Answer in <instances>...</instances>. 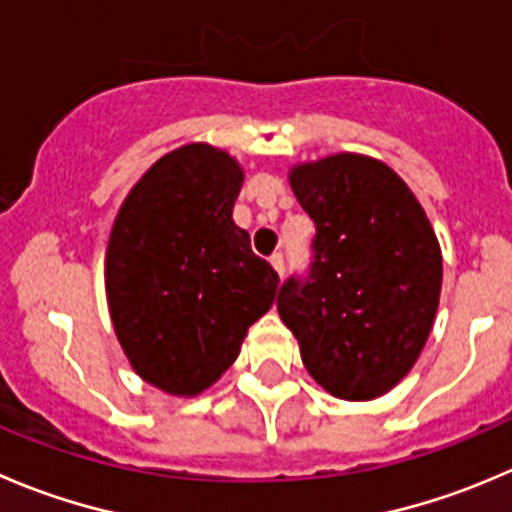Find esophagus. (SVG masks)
<instances>
[{
	"label": "esophagus",
	"mask_w": 512,
	"mask_h": 512,
	"mask_svg": "<svg viewBox=\"0 0 512 512\" xmlns=\"http://www.w3.org/2000/svg\"><path fill=\"white\" fill-rule=\"evenodd\" d=\"M270 262H272V267H275V272H277V275H285V257H282L280 255V252H277V255H272L270 257Z\"/></svg>",
	"instance_id": "34e87169"
}]
</instances>
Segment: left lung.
Segmentation results:
<instances>
[{"instance_id": "obj_1", "label": "left lung", "mask_w": 512, "mask_h": 512, "mask_svg": "<svg viewBox=\"0 0 512 512\" xmlns=\"http://www.w3.org/2000/svg\"><path fill=\"white\" fill-rule=\"evenodd\" d=\"M290 185L315 237L307 275L282 282L277 312L327 393L380 398L408 375L433 327L438 237L408 185L372 157L300 165Z\"/></svg>"}]
</instances>
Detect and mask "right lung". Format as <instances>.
Here are the masks:
<instances>
[{"instance_id":"1","label":"right lung","mask_w":512,"mask_h":512,"mask_svg":"<svg viewBox=\"0 0 512 512\" xmlns=\"http://www.w3.org/2000/svg\"><path fill=\"white\" fill-rule=\"evenodd\" d=\"M242 167L210 145L157 160L132 187L104 260L109 315L137 375L197 395L275 302L277 272L232 222Z\"/></svg>"}]
</instances>
